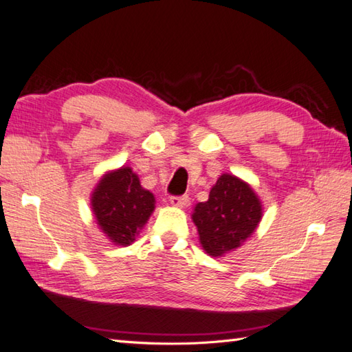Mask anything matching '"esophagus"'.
<instances>
[{"mask_svg": "<svg viewBox=\"0 0 352 352\" xmlns=\"http://www.w3.org/2000/svg\"><path fill=\"white\" fill-rule=\"evenodd\" d=\"M188 201H190L188 196H173V197H170L171 206H175V208L188 206Z\"/></svg>", "mask_w": 352, "mask_h": 352, "instance_id": "1", "label": "esophagus"}]
</instances>
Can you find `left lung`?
I'll return each mask as SVG.
<instances>
[{
	"label": "left lung",
	"instance_id": "1",
	"mask_svg": "<svg viewBox=\"0 0 352 352\" xmlns=\"http://www.w3.org/2000/svg\"><path fill=\"white\" fill-rule=\"evenodd\" d=\"M263 217V206L252 185L235 175L223 173L209 191V199L191 214L205 253L221 257L235 252L253 235Z\"/></svg>",
	"mask_w": 352,
	"mask_h": 352
}]
</instances>
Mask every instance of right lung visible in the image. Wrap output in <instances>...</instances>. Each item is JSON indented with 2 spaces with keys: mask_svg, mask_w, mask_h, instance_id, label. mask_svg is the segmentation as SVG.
<instances>
[{
  "mask_svg": "<svg viewBox=\"0 0 352 352\" xmlns=\"http://www.w3.org/2000/svg\"><path fill=\"white\" fill-rule=\"evenodd\" d=\"M98 228L114 245H131L155 210V196L131 167L105 171L91 192Z\"/></svg>",
  "mask_w": 352,
  "mask_h": 352,
  "instance_id": "add662e5",
  "label": "right lung"
}]
</instances>
